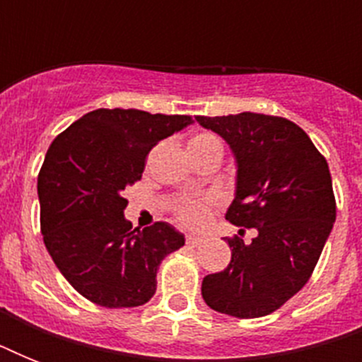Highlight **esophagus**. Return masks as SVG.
<instances>
[{"label":"esophagus","mask_w":362,"mask_h":362,"mask_svg":"<svg viewBox=\"0 0 362 362\" xmlns=\"http://www.w3.org/2000/svg\"><path fill=\"white\" fill-rule=\"evenodd\" d=\"M203 240H204V238L197 237V235H187V237H186V244H187V246H192V247L199 246V244H203Z\"/></svg>","instance_id":"34e87169"}]
</instances>
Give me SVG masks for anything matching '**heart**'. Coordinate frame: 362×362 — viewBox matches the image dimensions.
Segmentation results:
<instances>
[{"label":"heart","instance_id":"b5f03b06","mask_svg":"<svg viewBox=\"0 0 362 362\" xmlns=\"http://www.w3.org/2000/svg\"><path fill=\"white\" fill-rule=\"evenodd\" d=\"M218 139L214 135H209V133H203V135H195L189 141V148H201L209 146V144H218ZM218 203L214 197L201 199V201H182L176 206V218L180 221L182 226L186 227H201L203 223H206L210 216V209Z\"/></svg>","mask_w":362,"mask_h":362}]
</instances>
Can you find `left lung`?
I'll return each instance as SVG.
<instances>
[{"instance_id":"obj_1","label":"left lung","mask_w":362,"mask_h":362,"mask_svg":"<svg viewBox=\"0 0 362 362\" xmlns=\"http://www.w3.org/2000/svg\"><path fill=\"white\" fill-rule=\"evenodd\" d=\"M237 161V189L226 220L255 229L250 244L229 238L231 263L204 276V303L233 317L272 314L310 280L337 220L325 158L297 124L240 112L197 116ZM242 231V229H240Z\"/></svg>"}]
</instances>
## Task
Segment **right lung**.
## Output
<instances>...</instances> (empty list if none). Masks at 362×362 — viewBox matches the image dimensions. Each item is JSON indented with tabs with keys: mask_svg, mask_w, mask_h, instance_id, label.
I'll return each instance as SVG.
<instances>
[{
	"mask_svg": "<svg viewBox=\"0 0 362 362\" xmlns=\"http://www.w3.org/2000/svg\"><path fill=\"white\" fill-rule=\"evenodd\" d=\"M192 116L98 109L52 141L37 178L41 233L65 280L105 308H133L156 293V274L184 235L158 221L133 229L122 193L141 180L148 152Z\"/></svg>",
	"mask_w": 362,
	"mask_h": 362,
	"instance_id": "obj_1",
	"label": "right lung"
}]
</instances>
